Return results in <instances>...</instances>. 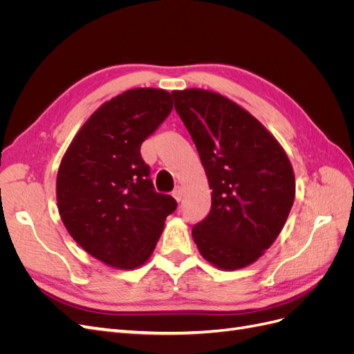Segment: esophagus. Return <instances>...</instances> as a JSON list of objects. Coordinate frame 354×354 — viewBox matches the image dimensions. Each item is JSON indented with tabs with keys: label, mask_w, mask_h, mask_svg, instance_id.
I'll return each instance as SVG.
<instances>
[{
	"label": "esophagus",
	"mask_w": 354,
	"mask_h": 354,
	"mask_svg": "<svg viewBox=\"0 0 354 354\" xmlns=\"http://www.w3.org/2000/svg\"><path fill=\"white\" fill-rule=\"evenodd\" d=\"M173 196H174V199H176L177 202H180V201H181V198H183V189H181L180 186L174 187V190H173Z\"/></svg>",
	"instance_id": "esophagus-1"
}]
</instances>
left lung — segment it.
Instances as JSON below:
<instances>
[{"label":"left lung","mask_w":354,"mask_h":354,"mask_svg":"<svg viewBox=\"0 0 354 354\" xmlns=\"http://www.w3.org/2000/svg\"><path fill=\"white\" fill-rule=\"evenodd\" d=\"M171 94L212 190L211 211L192 236L211 264L242 269L279 236L295 198L292 165L267 128L224 95L201 88Z\"/></svg>","instance_id":"left-lung-1"}]
</instances>
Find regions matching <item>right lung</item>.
Listing matches in <instances>:
<instances>
[{
	"mask_svg": "<svg viewBox=\"0 0 354 354\" xmlns=\"http://www.w3.org/2000/svg\"><path fill=\"white\" fill-rule=\"evenodd\" d=\"M173 111L165 90L133 88L103 103L75 136L56 183L63 224L84 251L133 270L152 255L177 208L158 194L140 146Z\"/></svg>",
	"mask_w": 354,
	"mask_h": 354,
	"instance_id": "1",
	"label": "right lung"
}]
</instances>
